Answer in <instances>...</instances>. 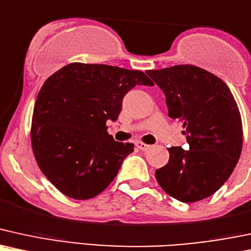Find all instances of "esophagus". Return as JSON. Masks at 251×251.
<instances>
[{
  "label": "esophagus",
  "instance_id": "obj_1",
  "mask_svg": "<svg viewBox=\"0 0 251 251\" xmlns=\"http://www.w3.org/2000/svg\"><path fill=\"white\" fill-rule=\"evenodd\" d=\"M136 147L140 150H142V151H147V150L150 149L149 144H146V143H143V142H136Z\"/></svg>",
  "mask_w": 251,
  "mask_h": 251
}]
</instances>
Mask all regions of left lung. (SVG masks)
Masks as SVG:
<instances>
[{"label": "left lung", "mask_w": 251, "mask_h": 251, "mask_svg": "<svg viewBox=\"0 0 251 251\" xmlns=\"http://www.w3.org/2000/svg\"><path fill=\"white\" fill-rule=\"evenodd\" d=\"M166 95L168 115L183 123L189 149L169 148L155 172L168 195L184 203L207 199L236 167L243 144L241 114L230 89L202 68L181 64L146 72Z\"/></svg>", "instance_id": "left-lung-1"}]
</instances>
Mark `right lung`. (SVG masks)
<instances>
[{
  "label": "right lung",
  "mask_w": 251,
  "mask_h": 251,
  "mask_svg": "<svg viewBox=\"0 0 251 251\" xmlns=\"http://www.w3.org/2000/svg\"><path fill=\"white\" fill-rule=\"evenodd\" d=\"M154 85L138 70L70 63L47 78L35 102L31 146L41 172L62 194L88 200L113 182L134 144L116 142L123 97L135 85Z\"/></svg>",
  "instance_id": "obj_1"
}]
</instances>
